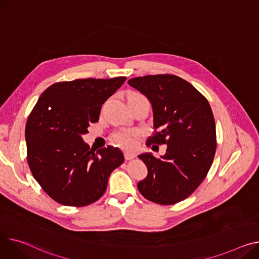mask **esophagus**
Listing matches in <instances>:
<instances>
[{"mask_svg": "<svg viewBox=\"0 0 259 259\" xmlns=\"http://www.w3.org/2000/svg\"><path fill=\"white\" fill-rule=\"evenodd\" d=\"M134 158V154L130 152H125V159L126 160H131Z\"/></svg>", "mask_w": 259, "mask_h": 259, "instance_id": "34e87169", "label": "esophagus"}]
</instances>
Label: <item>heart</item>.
<instances>
[{
	"instance_id": "heart-1",
	"label": "heart",
	"mask_w": 259,
	"mask_h": 259,
	"mask_svg": "<svg viewBox=\"0 0 259 259\" xmlns=\"http://www.w3.org/2000/svg\"><path fill=\"white\" fill-rule=\"evenodd\" d=\"M136 97H144V96L137 93H130L128 95V100ZM139 139H140V133L133 130H119L112 135L113 142L120 148L126 149L128 151H132L136 148Z\"/></svg>"
}]
</instances>
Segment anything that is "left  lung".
I'll use <instances>...</instances> for the list:
<instances>
[{
  "label": "left lung",
  "instance_id": "obj_1",
  "mask_svg": "<svg viewBox=\"0 0 259 259\" xmlns=\"http://www.w3.org/2000/svg\"><path fill=\"white\" fill-rule=\"evenodd\" d=\"M151 102L154 133L147 146L167 145L160 158L141 154L148 176L137 184L149 201L171 205L191 196L212 164L217 135L209 103L194 86L175 75H148L128 81Z\"/></svg>",
  "mask_w": 259,
  "mask_h": 259
}]
</instances>
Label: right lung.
Segmentation results:
<instances>
[{"instance_id": "obj_1", "label": "right lung", "mask_w": 259, "mask_h": 259, "mask_svg": "<svg viewBox=\"0 0 259 259\" xmlns=\"http://www.w3.org/2000/svg\"><path fill=\"white\" fill-rule=\"evenodd\" d=\"M125 80L57 82L41 94L29 114L25 129L29 167L46 194L59 204L82 207L98 201L111 171L124 162L117 148L95 153L82 135L98 122L102 105Z\"/></svg>"}]
</instances>
